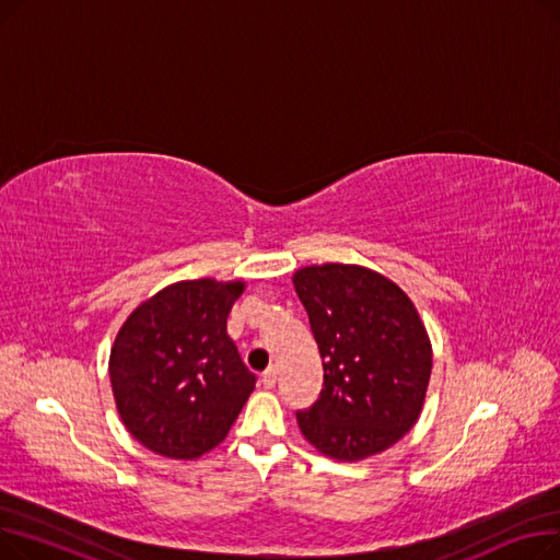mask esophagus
I'll list each match as a JSON object with an SVG mask.
<instances>
[{
  "mask_svg": "<svg viewBox=\"0 0 560 560\" xmlns=\"http://www.w3.org/2000/svg\"><path fill=\"white\" fill-rule=\"evenodd\" d=\"M260 381H262L265 388H275V386H277V368H268V370H265Z\"/></svg>",
  "mask_w": 560,
  "mask_h": 560,
  "instance_id": "1",
  "label": "esophagus"
}]
</instances>
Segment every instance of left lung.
I'll list each match as a JSON object with an SVG mask.
<instances>
[{
    "label": "left lung",
    "mask_w": 560,
    "mask_h": 560,
    "mask_svg": "<svg viewBox=\"0 0 560 560\" xmlns=\"http://www.w3.org/2000/svg\"><path fill=\"white\" fill-rule=\"evenodd\" d=\"M325 384L298 410L308 443L338 460L393 447L413 429L431 376V342L406 292L361 265L325 262L292 277Z\"/></svg>",
    "instance_id": "left-lung-1"
}]
</instances>
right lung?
<instances>
[{"label": "right lung", "instance_id": "add662e5", "mask_svg": "<svg viewBox=\"0 0 560 560\" xmlns=\"http://www.w3.org/2000/svg\"><path fill=\"white\" fill-rule=\"evenodd\" d=\"M243 290V281H179L127 317L108 374L117 413L147 450L199 458L238 418L256 386L226 334L229 311Z\"/></svg>", "mask_w": 560, "mask_h": 560}]
</instances>
